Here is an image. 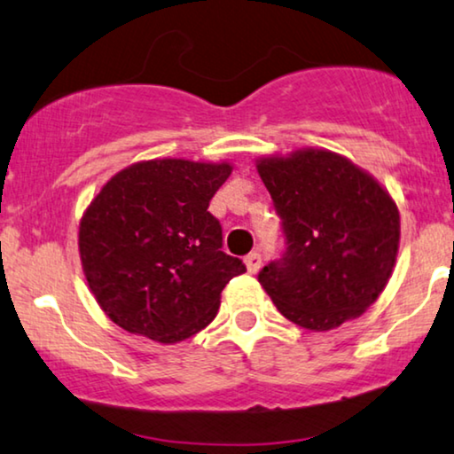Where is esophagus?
Wrapping results in <instances>:
<instances>
[{"instance_id":"obj_1","label":"esophagus","mask_w":454,"mask_h":454,"mask_svg":"<svg viewBox=\"0 0 454 454\" xmlns=\"http://www.w3.org/2000/svg\"><path fill=\"white\" fill-rule=\"evenodd\" d=\"M245 265H247V271H249V274H257L259 268H262V255H259L257 251L249 253V255L245 257Z\"/></svg>"}]
</instances>
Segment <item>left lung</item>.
<instances>
[{
  "instance_id": "1",
  "label": "left lung",
  "mask_w": 454,
  "mask_h": 454,
  "mask_svg": "<svg viewBox=\"0 0 454 454\" xmlns=\"http://www.w3.org/2000/svg\"><path fill=\"white\" fill-rule=\"evenodd\" d=\"M257 172L282 217L286 251L259 271L278 311L328 332L364 316L388 284L401 240L390 192L328 149L259 157Z\"/></svg>"
}]
</instances>
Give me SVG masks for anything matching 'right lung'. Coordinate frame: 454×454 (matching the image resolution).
<instances>
[{"instance_id": "right-lung-1", "label": "right lung", "mask_w": 454, "mask_h": 454, "mask_svg": "<svg viewBox=\"0 0 454 454\" xmlns=\"http://www.w3.org/2000/svg\"><path fill=\"white\" fill-rule=\"evenodd\" d=\"M232 172L228 161L180 157L137 161L107 180L84 209L78 253L106 316L130 334L174 344L220 309L245 263L222 251L209 201Z\"/></svg>"}]
</instances>
